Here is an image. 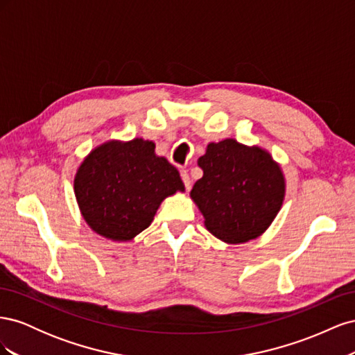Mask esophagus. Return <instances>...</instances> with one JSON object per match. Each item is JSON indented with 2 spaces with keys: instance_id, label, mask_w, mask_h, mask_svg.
<instances>
[{
  "instance_id": "1",
  "label": "esophagus",
  "mask_w": 355,
  "mask_h": 355,
  "mask_svg": "<svg viewBox=\"0 0 355 355\" xmlns=\"http://www.w3.org/2000/svg\"><path fill=\"white\" fill-rule=\"evenodd\" d=\"M180 176H182V180H184L187 191H191L192 182H191V178H189V175H188V171H187V170H182V171H180Z\"/></svg>"
}]
</instances>
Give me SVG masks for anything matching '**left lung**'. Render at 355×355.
Segmentation results:
<instances>
[{
    "mask_svg": "<svg viewBox=\"0 0 355 355\" xmlns=\"http://www.w3.org/2000/svg\"><path fill=\"white\" fill-rule=\"evenodd\" d=\"M202 178L189 197L204 227L227 244L254 240L270 228L286 196L282 166L266 149L235 139L210 142L198 158Z\"/></svg>",
    "mask_w": 355,
    "mask_h": 355,
    "instance_id": "8db88e82",
    "label": "left lung"
}]
</instances>
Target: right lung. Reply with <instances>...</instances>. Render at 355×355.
Returning <instances> with one entry per match:
<instances>
[{
    "instance_id": "add662e5",
    "label": "right lung",
    "mask_w": 355,
    "mask_h": 355,
    "mask_svg": "<svg viewBox=\"0 0 355 355\" xmlns=\"http://www.w3.org/2000/svg\"><path fill=\"white\" fill-rule=\"evenodd\" d=\"M81 216L101 237L125 243L146 230L167 197L185 192L179 171L155 144L111 139L84 157L73 176Z\"/></svg>"
}]
</instances>
